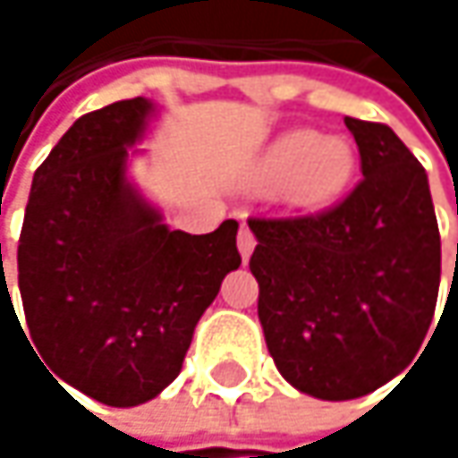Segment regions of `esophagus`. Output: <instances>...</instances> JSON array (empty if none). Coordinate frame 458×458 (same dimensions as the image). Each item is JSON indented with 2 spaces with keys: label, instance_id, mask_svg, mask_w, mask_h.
<instances>
[{
  "label": "esophagus",
  "instance_id": "1",
  "mask_svg": "<svg viewBox=\"0 0 458 458\" xmlns=\"http://www.w3.org/2000/svg\"><path fill=\"white\" fill-rule=\"evenodd\" d=\"M254 246H257V241H254V233L246 228V225H241V230H238V251H241L243 262H249V257H251Z\"/></svg>",
  "mask_w": 458,
  "mask_h": 458
}]
</instances>
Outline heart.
<instances>
[{"label":"heart","instance_id":"heart-1","mask_svg":"<svg viewBox=\"0 0 458 458\" xmlns=\"http://www.w3.org/2000/svg\"><path fill=\"white\" fill-rule=\"evenodd\" d=\"M358 150L344 135L292 130L276 140L259 158L257 185H281V199L297 212L331 207L352 182Z\"/></svg>","mask_w":458,"mask_h":458}]
</instances>
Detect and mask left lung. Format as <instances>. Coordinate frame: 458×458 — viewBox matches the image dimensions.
I'll return each mask as SVG.
<instances>
[{"mask_svg": "<svg viewBox=\"0 0 458 458\" xmlns=\"http://www.w3.org/2000/svg\"><path fill=\"white\" fill-rule=\"evenodd\" d=\"M344 124L360 150L355 191L320 215L249 220L267 350L292 387L320 401L369 395L406 371L440 289L424 166L387 124Z\"/></svg>", "mask_w": 458, "mask_h": 458, "instance_id": "1", "label": "left lung"}]
</instances>
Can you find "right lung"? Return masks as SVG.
<instances>
[{
	"instance_id": "add662e5",
	"label": "right lung",
	"mask_w": 458,
	"mask_h": 458,
	"mask_svg": "<svg viewBox=\"0 0 458 458\" xmlns=\"http://www.w3.org/2000/svg\"><path fill=\"white\" fill-rule=\"evenodd\" d=\"M153 114L132 98L76 119L34 172L18 243L29 339L49 377L116 409L177 379L196 323L241 265L235 220L169 230L127 177Z\"/></svg>"
}]
</instances>
